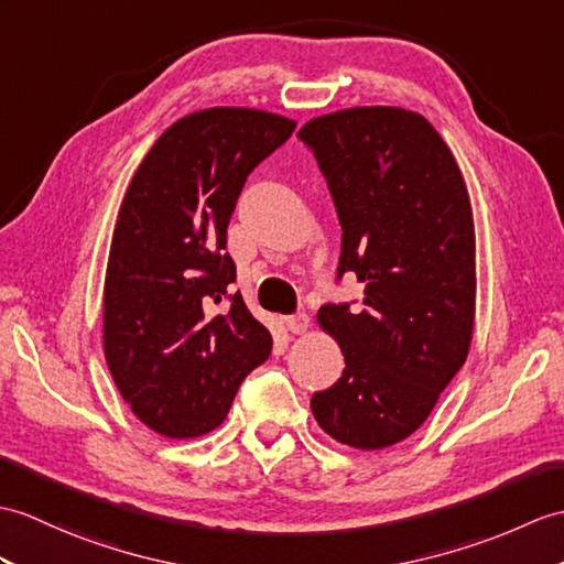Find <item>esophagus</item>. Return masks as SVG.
Masks as SVG:
<instances>
[{
    "label": "esophagus",
    "instance_id": "esophagus-1",
    "mask_svg": "<svg viewBox=\"0 0 564 564\" xmlns=\"http://www.w3.org/2000/svg\"><path fill=\"white\" fill-rule=\"evenodd\" d=\"M285 329L293 334H305L310 329V317L307 314H293V317H285Z\"/></svg>",
    "mask_w": 564,
    "mask_h": 564
}]
</instances>
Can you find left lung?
I'll return each instance as SVG.
<instances>
[{"instance_id": "1", "label": "left lung", "mask_w": 564, "mask_h": 564, "mask_svg": "<svg viewBox=\"0 0 564 564\" xmlns=\"http://www.w3.org/2000/svg\"><path fill=\"white\" fill-rule=\"evenodd\" d=\"M297 137L317 155L341 220L338 276L352 271L365 285L360 312H317L346 368L312 397V413L336 442L384 449L427 421L466 362L474 208L459 163L421 112L360 105L312 117Z\"/></svg>"}]
</instances>
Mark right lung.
<instances>
[{
	"mask_svg": "<svg viewBox=\"0 0 564 564\" xmlns=\"http://www.w3.org/2000/svg\"><path fill=\"white\" fill-rule=\"evenodd\" d=\"M295 120L206 108L170 124L129 182L102 288V350L139 421L170 440L216 430L273 338L230 293L226 230L247 175Z\"/></svg>",
	"mask_w": 564,
	"mask_h": 564,
	"instance_id": "right-lung-1",
	"label": "right lung"
}]
</instances>
